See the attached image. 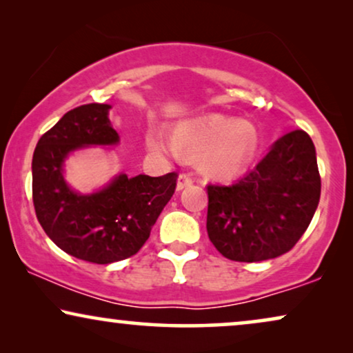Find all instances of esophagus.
Instances as JSON below:
<instances>
[{"mask_svg": "<svg viewBox=\"0 0 353 353\" xmlns=\"http://www.w3.org/2000/svg\"><path fill=\"white\" fill-rule=\"evenodd\" d=\"M194 180H192L191 175H186V173H180V176H178V181H176V190L181 191L185 190V188L191 186Z\"/></svg>", "mask_w": 353, "mask_h": 353, "instance_id": "obj_1", "label": "esophagus"}]
</instances>
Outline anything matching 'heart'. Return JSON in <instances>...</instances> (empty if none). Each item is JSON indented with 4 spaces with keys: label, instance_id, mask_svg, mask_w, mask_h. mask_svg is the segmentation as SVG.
Masks as SVG:
<instances>
[{
    "label": "heart",
    "instance_id": "b5f03b06",
    "mask_svg": "<svg viewBox=\"0 0 353 353\" xmlns=\"http://www.w3.org/2000/svg\"><path fill=\"white\" fill-rule=\"evenodd\" d=\"M148 146L151 151L178 157L183 149L202 152L201 161L205 170L215 175H233L241 170L255 149L254 128L248 123L223 117H209L181 122L175 134L154 127L148 132Z\"/></svg>",
    "mask_w": 353,
    "mask_h": 353
}]
</instances>
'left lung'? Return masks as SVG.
I'll use <instances>...</instances> for the list:
<instances>
[{"label": "left lung", "instance_id": "8db88e82", "mask_svg": "<svg viewBox=\"0 0 353 353\" xmlns=\"http://www.w3.org/2000/svg\"><path fill=\"white\" fill-rule=\"evenodd\" d=\"M312 138L294 130L233 185H209L207 233L223 257L262 262L291 250L320 202Z\"/></svg>", "mask_w": 353, "mask_h": 353}]
</instances>
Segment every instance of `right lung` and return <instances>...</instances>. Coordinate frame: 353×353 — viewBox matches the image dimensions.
Here are the masks:
<instances>
[{
  "instance_id": "add662e5",
  "label": "right lung",
  "mask_w": 353,
  "mask_h": 353,
  "mask_svg": "<svg viewBox=\"0 0 353 353\" xmlns=\"http://www.w3.org/2000/svg\"><path fill=\"white\" fill-rule=\"evenodd\" d=\"M109 109V104L91 103L69 110L40 138L32 161L33 205L41 228L64 252L99 265L128 259L143 248L178 178L176 172L163 176L122 173L93 194L70 190L62 165L72 151L119 143Z\"/></svg>"
}]
</instances>
